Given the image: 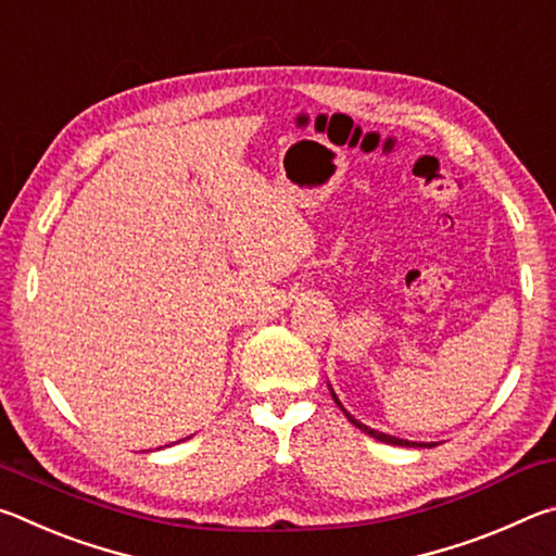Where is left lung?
I'll return each mask as SVG.
<instances>
[{"label": "left lung", "mask_w": 556, "mask_h": 556, "mask_svg": "<svg viewBox=\"0 0 556 556\" xmlns=\"http://www.w3.org/2000/svg\"><path fill=\"white\" fill-rule=\"evenodd\" d=\"M331 397L336 400V404L338 407H341V412L345 414L348 417V421H351L353 427H357L361 431H365V434L368 437H372V439H378V441H384V444H392V446H434V444H417V441H407V439H397V437H390V434H382V431H375V429H370V427H365L363 421H357L351 412H345V407L341 404V400L336 397V392L331 390Z\"/></svg>", "instance_id": "left-lung-1"}]
</instances>
